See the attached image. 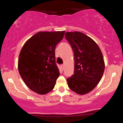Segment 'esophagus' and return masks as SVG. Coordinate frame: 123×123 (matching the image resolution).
<instances>
[{"mask_svg": "<svg viewBox=\"0 0 123 123\" xmlns=\"http://www.w3.org/2000/svg\"><path fill=\"white\" fill-rule=\"evenodd\" d=\"M61 69H64V65H61Z\"/></svg>", "mask_w": 123, "mask_h": 123, "instance_id": "esophagus-1", "label": "esophagus"}]
</instances>
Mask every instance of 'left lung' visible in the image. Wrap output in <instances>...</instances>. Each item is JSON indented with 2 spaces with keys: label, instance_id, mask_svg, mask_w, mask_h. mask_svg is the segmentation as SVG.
I'll return each mask as SVG.
<instances>
[{
  "label": "left lung",
  "instance_id": "1",
  "mask_svg": "<svg viewBox=\"0 0 123 123\" xmlns=\"http://www.w3.org/2000/svg\"><path fill=\"white\" fill-rule=\"evenodd\" d=\"M75 59L74 74L67 78L70 89L79 94L92 91L100 82L105 71V62L98 44L80 32H67Z\"/></svg>",
  "mask_w": 123,
  "mask_h": 123
}]
</instances>
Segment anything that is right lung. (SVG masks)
Returning <instances> with one entry per match:
<instances>
[{"label": "right lung", "mask_w": 123, "mask_h": 123, "mask_svg": "<svg viewBox=\"0 0 123 123\" xmlns=\"http://www.w3.org/2000/svg\"><path fill=\"white\" fill-rule=\"evenodd\" d=\"M64 34V31L38 32L23 47L18 58V71L25 85L33 92L45 94L54 87L60 75L55 49Z\"/></svg>", "instance_id": "1"}]
</instances>
